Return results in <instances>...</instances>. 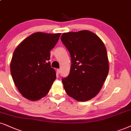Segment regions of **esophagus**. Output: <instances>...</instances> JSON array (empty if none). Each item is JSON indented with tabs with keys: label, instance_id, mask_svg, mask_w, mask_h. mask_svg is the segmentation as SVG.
<instances>
[{
	"label": "esophagus",
	"instance_id": "esophagus-1",
	"mask_svg": "<svg viewBox=\"0 0 131 131\" xmlns=\"http://www.w3.org/2000/svg\"><path fill=\"white\" fill-rule=\"evenodd\" d=\"M57 73H60V70L59 69H57Z\"/></svg>",
	"mask_w": 131,
	"mask_h": 131
}]
</instances>
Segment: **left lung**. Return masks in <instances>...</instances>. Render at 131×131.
Instances as JSON below:
<instances>
[{
  "instance_id": "obj_1",
  "label": "left lung",
  "mask_w": 131,
  "mask_h": 131,
  "mask_svg": "<svg viewBox=\"0 0 131 131\" xmlns=\"http://www.w3.org/2000/svg\"><path fill=\"white\" fill-rule=\"evenodd\" d=\"M61 40L71 58L70 72L62 79L67 94L85 102L97 95L109 72L107 51L102 40L88 30L64 32Z\"/></svg>"
}]
</instances>
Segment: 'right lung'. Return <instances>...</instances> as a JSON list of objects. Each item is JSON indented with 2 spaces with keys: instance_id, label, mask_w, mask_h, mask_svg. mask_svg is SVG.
Wrapping results in <instances>:
<instances>
[{
  "instance_id": "1",
  "label": "right lung",
  "mask_w": 131,
  "mask_h": 131,
  "mask_svg": "<svg viewBox=\"0 0 131 131\" xmlns=\"http://www.w3.org/2000/svg\"><path fill=\"white\" fill-rule=\"evenodd\" d=\"M61 33H33L16 48L10 64L15 85L25 98L31 101L48 93L56 79L51 67L49 51L55 46Z\"/></svg>"
}]
</instances>
